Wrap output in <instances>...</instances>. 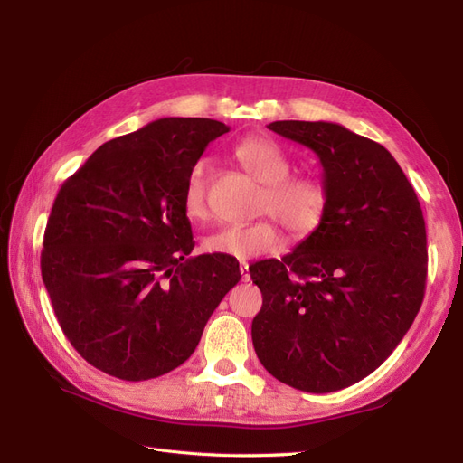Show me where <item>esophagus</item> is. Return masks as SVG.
Returning a JSON list of instances; mask_svg holds the SVG:
<instances>
[{
  "label": "esophagus",
  "mask_w": 463,
  "mask_h": 463,
  "mask_svg": "<svg viewBox=\"0 0 463 463\" xmlns=\"http://www.w3.org/2000/svg\"><path fill=\"white\" fill-rule=\"evenodd\" d=\"M240 270H241V279H243V282H249V264L247 262H241L240 264Z\"/></svg>",
  "instance_id": "1"
}]
</instances>
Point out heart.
Masks as SVG:
<instances>
[{"label":"heart","instance_id":"heart-1","mask_svg":"<svg viewBox=\"0 0 463 463\" xmlns=\"http://www.w3.org/2000/svg\"><path fill=\"white\" fill-rule=\"evenodd\" d=\"M233 158L243 170L264 185L259 208L282 222V226L298 237L309 235L318 228L326 213L328 193L325 184L313 175H291L293 164L288 152L272 138L250 137L235 145ZM184 213L189 220L208 218L206 201V164L193 165L185 179ZM282 237L272 220H259L245 226H226L204 240L208 253L232 259H255L276 253Z\"/></svg>","mask_w":463,"mask_h":463}]
</instances>
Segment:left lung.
Returning a JSON list of instances; mask_svg holds the SVG:
<instances>
[{
  "label": "left lung",
  "instance_id": "left-lung-1",
  "mask_svg": "<svg viewBox=\"0 0 463 463\" xmlns=\"http://www.w3.org/2000/svg\"><path fill=\"white\" fill-rule=\"evenodd\" d=\"M269 129L317 154L328 204L289 255L249 266L262 293L250 334L279 383L326 394L381 367L421 309L423 210L394 156L371 138L330 121Z\"/></svg>",
  "mask_w": 463,
  "mask_h": 463
}]
</instances>
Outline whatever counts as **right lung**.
<instances>
[{"label": "right lung", "instance_id": "add662e5", "mask_svg": "<svg viewBox=\"0 0 463 463\" xmlns=\"http://www.w3.org/2000/svg\"><path fill=\"white\" fill-rule=\"evenodd\" d=\"M204 118H162L104 143L61 185L40 269L67 340L92 367L148 381L185 363L240 262L189 257L185 179L228 133Z\"/></svg>", "mask_w": 463, "mask_h": 463}]
</instances>
